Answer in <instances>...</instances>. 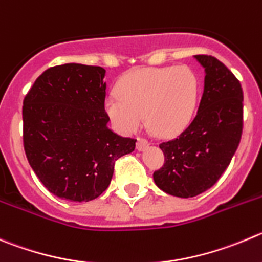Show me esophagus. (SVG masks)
<instances>
[{
  "label": "esophagus",
  "instance_id": "34e87169",
  "mask_svg": "<svg viewBox=\"0 0 262 262\" xmlns=\"http://www.w3.org/2000/svg\"><path fill=\"white\" fill-rule=\"evenodd\" d=\"M148 146H150V142H148L146 138L137 139V150L142 151V150H145L146 147H148Z\"/></svg>",
  "mask_w": 262,
  "mask_h": 262
}]
</instances>
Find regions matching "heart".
<instances>
[{
    "label": "heart",
    "instance_id": "heart-1",
    "mask_svg": "<svg viewBox=\"0 0 262 262\" xmlns=\"http://www.w3.org/2000/svg\"><path fill=\"white\" fill-rule=\"evenodd\" d=\"M119 95L104 102L117 130L132 134L147 121L160 137L181 133L194 116L199 80L189 67H151L126 73L117 84Z\"/></svg>",
    "mask_w": 262,
    "mask_h": 262
}]
</instances>
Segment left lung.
I'll list each match as a JSON object with an SVG mask.
<instances>
[{"label":"left lung","instance_id":"obj_1","mask_svg":"<svg viewBox=\"0 0 262 262\" xmlns=\"http://www.w3.org/2000/svg\"><path fill=\"white\" fill-rule=\"evenodd\" d=\"M204 67V92L196 116L177 138L163 142L164 165L156 186L178 198L211 189L230 164L243 130V90L229 68L212 55H195Z\"/></svg>","mask_w":262,"mask_h":262}]
</instances>
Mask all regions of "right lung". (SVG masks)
<instances>
[{
	"label": "right lung",
	"instance_id": "add662e5",
	"mask_svg": "<svg viewBox=\"0 0 262 262\" xmlns=\"http://www.w3.org/2000/svg\"><path fill=\"white\" fill-rule=\"evenodd\" d=\"M104 68L50 67L23 101V145L43 186L62 199L89 202L108 187L119 158L136 147L107 126Z\"/></svg>",
	"mask_w": 262,
	"mask_h": 262
}]
</instances>
